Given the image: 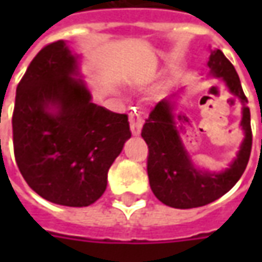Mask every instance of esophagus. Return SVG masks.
Here are the masks:
<instances>
[{
	"instance_id": "obj_1",
	"label": "esophagus",
	"mask_w": 262,
	"mask_h": 262,
	"mask_svg": "<svg viewBox=\"0 0 262 262\" xmlns=\"http://www.w3.org/2000/svg\"><path fill=\"white\" fill-rule=\"evenodd\" d=\"M143 122H144V120H143V118L140 116V114L132 112L130 116H129V123H130V130L133 136H139V135H140Z\"/></svg>"
}]
</instances>
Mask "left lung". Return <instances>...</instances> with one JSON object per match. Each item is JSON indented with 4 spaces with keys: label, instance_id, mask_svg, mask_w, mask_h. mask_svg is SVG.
Returning a JSON list of instances; mask_svg holds the SVG:
<instances>
[{
    "label": "left lung",
    "instance_id": "left-lung-1",
    "mask_svg": "<svg viewBox=\"0 0 262 262\" xmlns=\"http://www.w3.org/2000/svg\"><path fill=\"white\" fill-rule=\"evenodd\" d=\"M208 66L210 73L222 77L231 94L242 101V126L246 137L227 170L217 174L196 170L178 136L170 102L163 99L157 103L143 125L142 137L148 146L147 174L151 191L159 201L171 208H198L219 199L236 185L250 160L253 146L250 109L236 69L220 50L212 52Z\"/></svg>",
    "mask_w": 262,
    "mask_h": 262
}]
</instances>
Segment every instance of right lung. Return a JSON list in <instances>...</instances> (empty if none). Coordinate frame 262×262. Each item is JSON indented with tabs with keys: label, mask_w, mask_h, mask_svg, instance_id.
Here are the masks:
<instances>
[{
	"label": "right lung",
	"mask_w": 262,
	"mask_h": 262,
	"mask_svg": "<svg viewBox=\"0 0 262 262\" xmlns=\"http://www.w3.org/2000/svg\"><path fill=\"white\" fill-rule=\"evenodd\" d=\"M77 75L64 40L45 46L16 86L12 137L28 185L49 202L82 208L102 196L132 133L127 115L92 102Z\"/></svg>",
	"instance_id": "right-lung-1"
}]
</instances>
